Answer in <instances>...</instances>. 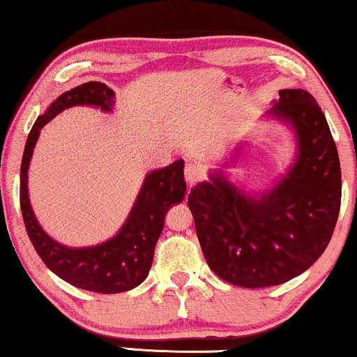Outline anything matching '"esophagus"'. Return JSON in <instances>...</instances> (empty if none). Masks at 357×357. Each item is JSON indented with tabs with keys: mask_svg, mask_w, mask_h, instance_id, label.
<instances>
[{
	"mask_svg": "<svg viewBox=\"0 0 357 357\" xmlns=\"http://www.w3.org/2000/svg\"><path fill=\"white\" fill-rule=\"evenodd\" d=\"M202 178V167L198 164H187V167H185V180H187V183L192 187V185H195L198 180Z\"/></svg>",
	"mask_w": 357,
	"mask_h": 357,
	"instance_id": "obj_1",
	"label": "esophagus"
}]
</instances>
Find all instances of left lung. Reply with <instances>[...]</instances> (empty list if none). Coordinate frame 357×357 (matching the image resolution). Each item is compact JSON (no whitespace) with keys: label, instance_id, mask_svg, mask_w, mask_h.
Segmentation results:
<instances>
[{"label":"left lung","instance_id":"1","mask_svg":"<svg viewBox=\"0 0 357 357\" xmlns=\"http://www.w3.org/2000/svg\"><path fill=\"white\" fill-rule=\"evenodd\" d=\"M271 114L294 124L298 154L271 192L244 195L221 174L190 190L210 269L246 289L280 285L325 252L341 206V167L325 114L305 90H280Z\"/></svg>","mask_w":357,"mask_h":357}]
</instances>
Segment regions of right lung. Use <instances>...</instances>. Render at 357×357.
Here are the masks:
<instances>
[{
    "label": "right lung",
    "mask_w": 357,
    "mask_h": 357,
    "mask_svg": "<svg viewBox=\"0 0 357 357\" xmlns=\"http://www.w3.org/2000/svg\"><path fill=\"white\" fill-rule=\"evenodd\" d=\"M75 105H93L109 111L114 105V93L105 83L86 82L60 95L45 114L37 118L27 136L21 164L22 220L39 257L60 279L96 294H119L142 284L149 274L157 239L164 229L165 213L185 197L183 160L178 159L167 167L147 174L128 221L114 238L93 248L62 246L44 233L32 213L27 197V169L40 129L63 109Z\"/></svg>",
    "instance_id": "obj_1"
}]
</instances>
